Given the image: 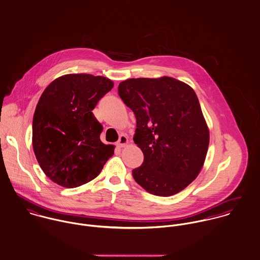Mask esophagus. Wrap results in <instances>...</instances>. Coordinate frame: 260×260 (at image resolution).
Returning <instances> with one entry per match:
<instances>
[{
    "label": "esophagus",
    "instance_id": "obj_1",
    "mask_svg": "<svg viewBox=\"0 0 260 260\" xmlns=\"http://www.w3.org/2000/svg\"><path fill=\"white\" fill-rule=\"evenodd\" d=\"M128 143H129L128 137H127L125 134L120 135L119 140H118V146H119V147H125Z\"/></svg>",
    "mask_w": 260,
    "mask_h": 260
}]
</instances>
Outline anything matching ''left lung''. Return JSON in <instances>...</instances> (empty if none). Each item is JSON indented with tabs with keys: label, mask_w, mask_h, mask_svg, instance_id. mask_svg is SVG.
I'll use <instances>...</instances> for the list:
<instances>
[{
	"label": "left lung",
	"mask_w": 260,
	"mask_h": 260,
	"mask_svg": "<svg viewBox=\"0 0 260 260\" xmlns=\"http://www.w3.org/2000/svg\"><path fill=\"white\" fill-rule=\"evenodd\" d=\"M118 93L136 117L135 144L144 161L135 181L157 196L185 189L199 174L209 145V129L194 90L171 77L128 79Z\"/></svg>",
	"instance_id": "left-lung-1"
}]
</instances>
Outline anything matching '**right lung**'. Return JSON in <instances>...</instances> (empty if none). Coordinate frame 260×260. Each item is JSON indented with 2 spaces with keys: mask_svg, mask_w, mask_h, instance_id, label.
<instances>
[{
  "mask_svg": "<svg viewBox=\"0 0 260 260\" xmlns=\"http://www.w3.org/2000/svg\"><path fill=\"white\" fill-rule=\"evenodd\" d=\"M114 83L102 76L63 75L43 92L33 117V149L44 173L58 185L90 182L113 156L100 140L102 125L92 110Z\"/></svg>",
  "mask_w": 260,
  "mask_h": 260,
  "instance_id": "right-lung-1",
  "label": "right lung"
}]
</instances>
